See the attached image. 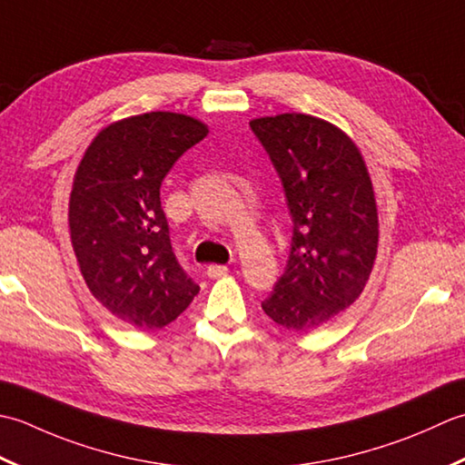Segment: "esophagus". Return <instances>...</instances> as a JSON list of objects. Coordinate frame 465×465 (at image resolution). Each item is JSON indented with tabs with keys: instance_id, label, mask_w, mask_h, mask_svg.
<instances>
[{
	"instance_id": "obj_1",
	"label": "esophagus",
	"mask_w": 465,
	"mask_h": 465,
	"mask_svg": "<svg viewBox=\"0 0 465 465\" xmlns=\"http://www.w3.org/2000/svg\"><path fill=\"white\" fill-rule=\"evenodd\" d=\"M226 272H229V267H224V264H208L206 267V274L211 279H221Z\"/></svg>"
}]
</instances>
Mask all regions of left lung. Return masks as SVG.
Listing matches in <instances>:
<instances>
[{"mask_svg": "<svg viewBox=\"0 0 465 465\" xmlns=\"http://www.w3.org/2000/svg\"><path fill=\"white\" fill-rule=\"evenodd\" d=\"M285 191L292 219L287 269L262 311L289 331H311L361 295L379 221L365 160L343 130L309 114L251 120Z\"/></svg>", "mask_w": 465, "mask_h": 465, "instance_id": "1", "label": "left lung"}]
</instances>
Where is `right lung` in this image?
Here are the masks:
<instances>
[{"label": "right lung", "instance_id": "obj_1", "mask_svg": "<svg viewBox=\"0 0 465 465\" xmlns=\"http://www.w3.org/2000/svg\"><path fill=\"white\" fill-rule=\"evenodd\" d=\"M206 134L184 114H140L98 132L75 170L68 221L82 277L140 331L173 323L201 291L173 252L160 184Z\"/></svg>", "mask_w": 465, "mask_h": 465}]
</instances>
